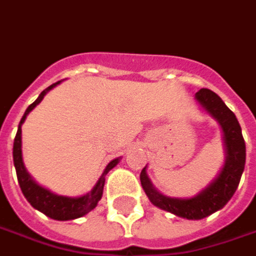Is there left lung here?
Here are the masks:
<instances>
[{"mask_svg":"<svg viewBox=\"0 0 256 256\" xmlns=\"http://www.w3.org/2000/svg\"><path fill=\"white\" fill-rule=\"evenodd\" d=\"M196 98L216 118L224 130L226 163L216 180L194 198L173 199L163 196L152 186L146 176V168H143L140 173V182L150 202L163 210L186 219H204L226 205L238 188L246 159L245 140L234 112H230L220 97L209 88H200L196 93Z\"/></svg>","mask_w":256,"mask_h":256,"instance_id":"1","label":"left lung"}]
</instances>
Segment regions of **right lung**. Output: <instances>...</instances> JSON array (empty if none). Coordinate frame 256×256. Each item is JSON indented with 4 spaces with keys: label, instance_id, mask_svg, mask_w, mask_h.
Returning a JSON list of instances; mask_svg holds the SVG:
<instances>
[{
    "label": "right lung",
    "instance_id": "1",
    "mask_svg": "<svg viewBox=\"0 0 256 256\" xmlns=\"http://www.w3.org/2000/svg\"><path fill=\"white\" fill-rule=\"evenodd\" d=\"M58 83L60 82L51 84L50 87H47L44 92H41L38 98L32 104H30L27 110H26L24 116H22L20 124H18L17 134H16V139H14L12 158H14V166H16V170H17L20 188H21L22 194L26 196V199L31 204V206L38 209L40 212H42L44 215H47L51 219H56V220H70V219H76V218H82L97 206V202L102 199V194H103V188H104V180H106L104 176H106L110 169H113L116 166L118 159H114V160H112L107 164V168L104 169L103 174L100 176V179H98V182L94 186V189L90 194H84L82 198H66V196H58V194H51L50 190L38 186L31 179V176L27 173L26 168H24V163H22L21 124L24 123L28 113L42 100V97L46 96V93Z\"/></svg>",
    "mask_w": 256,
    "mask_h": 256
}]
</instances>
